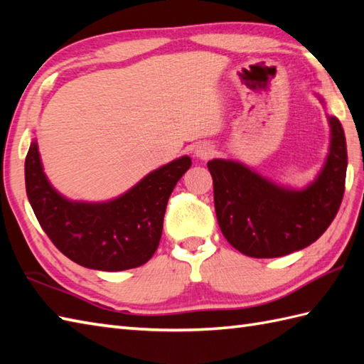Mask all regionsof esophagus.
Here are the masks:
<instances>
[{"mask_svg": "<svg viewBox=\"0 0 364 364\" xmlns=\"http://www.w3.org/2000/svg\"><path fill=\"white\" fill-rule=\"evenodd\" d=\"M214 154V146L210 145V144H198L196 145V150H194V156L198 158V159H208L211 158Z\"/></svg>", "mask_w": 364, "mask_h": 364, "instance_id": "34e87169", "label": "esophagus"}]
</instances>
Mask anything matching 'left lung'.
<instances>
[{"instance_id":"1","label":"left lung","mask_w":364,"mask_h":364,"mask_svg":"<svg viewBox=\"0 0 364 364\" xmlns=\"http://www.w3.org/2000/svg\"><path fill=\"white\" fill-rule=\"evenodd\" d=\"M327 119L328 154L301 189L277 184L239 161L208 162L219 227L236 250L252 258L284 257L313 244L333 222L344 196L347 146L341 122Z\"/></svg>"}]
</instances>
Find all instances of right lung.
Listing matches in <instances>:
<instances>
[{"label": "right lung", "mask_w": 364, "mask_h": 364, "mask_svg": "<svg viewBox=\"0 0 364 364\" xmlns=\"http://www.w3.org/2000/svg\"><path fill=\"white\" fill-rule=\"evenodd\" d=\"M191 164L189 156H181L112 200L76 202L51 186L34 139L25 161L26 196L41 227L67 258L117 272L145 264L156 252L168 197Z\"/></svg>", "instance_id": "1"}]
</instances>
